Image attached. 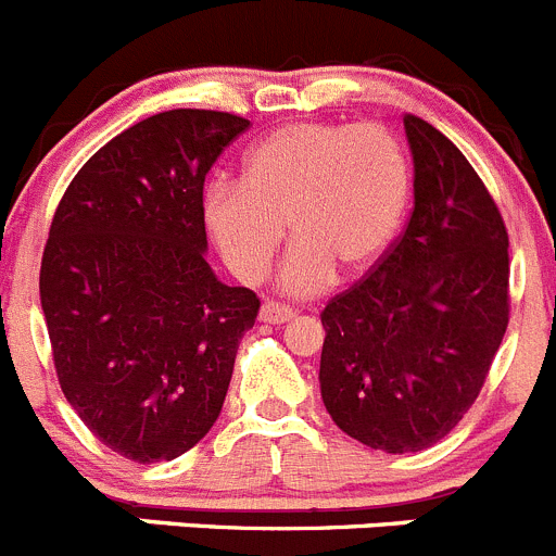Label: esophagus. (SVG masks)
<instances>
[{"mask_svg":"<svg viewBox=\"0 0 556 556\" xmlns=\"http://www.w3.org/2000/svg\"><path fill=\"white\" fill-rule=\"evenodd\" d=\"M292 317H294V312L289 308V305L273 303V300H264L262 308H258V319H262V323H269V325H283V323H289Z\"/></svg>","mask_w":556,"mask_h":556,"instance_id":"1","label":"esophagus"}]
</instances>
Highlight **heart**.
<instances>
[{
    "mask_svg": "<svg viewBox=\"0 0 556 556\" xmlns=\"http://www.w3.org/2000/svg\"><path fill=\"white\" fill-rule=\"evenodd\" d=\"M410 195L400 140L380 124L281 126L253 146L242 181L217 178L203 190V223L239 281L267 275L283 233L298 237L278 283L312 298L336 267L358 275L394 242Z\"/></svg>",
    "mask_w": 556,
    "mask_h": 556,
    "instance_id": "1",
    "label": "heart"
}]
</instances>
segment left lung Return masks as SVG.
I'll return each mask as SVG.
<instances>
[{"label": "left lung", "instance_id": "1", "mask_svg": "<svg viewBox=\"0 0 556 556\" xmlns=\"http://www.w3.org/2000/svg\"><path fill=\"white\" fill-rule=\"evenodd\" d=\"M414 212L389 256L330 300L319 391L341 432L389 455L450 435L475 405L507 330V228L466 156L402 118Z\"/></svg>", "mask_w": 556, "mask_h": 556}]
</instances>
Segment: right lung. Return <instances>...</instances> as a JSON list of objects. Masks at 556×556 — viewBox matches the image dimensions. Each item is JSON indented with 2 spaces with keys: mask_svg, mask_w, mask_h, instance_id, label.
Instances as JSON below:
<instances>
[{
  "mask_svg": "<svg viewBox=\"0 0 556 556\" xmlns=\"http://www.w3.org/2000/svg\"><path fill=\"white\" fill-rule=\"evenodd\" d=\"M251 121L170 110L112 137L54 212L40 308L60 389L112 452L185 455L217 421L258 300L206 262L203 181Z\"/></svg>",
  "mask_w": 556,
  "mask_h": 556,
  "instance_id": "obj_1",
  "label": "right lung"
}]
</instances>
